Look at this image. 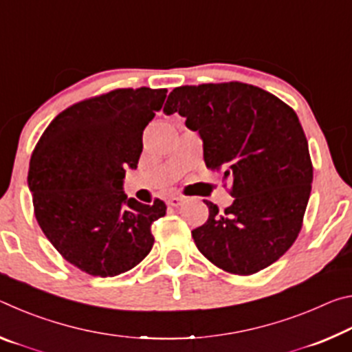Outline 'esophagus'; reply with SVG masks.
<instances>
[{"label":"esophagus","mask_w":352,"mask_h":352,"mask_svg":"<svg viewBox=\"0 0 352 352\" xmlns=\"http://www.w3.org/2000/svg\"><path fill=\"white\" fill-rule=\"evenodd\" d=\"M183 201V197H180V195H170V197L168 199V205L169 206H180Z\"/></svg>","instance_id":"obj_1"}]
</instances>
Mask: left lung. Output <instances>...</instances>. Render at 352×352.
<instances>
[{
  "label": "left lung",
  "instance_id": "8db88e82",
  "mask_svg": "<svg viewBox=\"0 0 352 352\" xmlns=\"http://www.w3.org/2000/svg\"><path fill=\"white\" fill-rule=\"evenodd\" d=\"M163 111L186 118L204 141L206 168L231 178L234 201L210 208L192 230L200 253L234 275H252L287 252L300 233L314 169L296 113L242 82L174 88Z\"/></svg>",
  "mask_w": 352,
  "mask_h": 352
}]
</instances>
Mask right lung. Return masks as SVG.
Returning a JSON list of instances; mask_svg holds the SVG:
<instances>
[{"label": "right lung", "mask_w": 352, "mask_h": 352, "mask_svg": "<svg viewBox=\"0 0 352 352\" xmlns=\"http://www.w3.org/2000/svg\"><path fill=\"white\" fill-rule=\"evenodd\" d=\"M166 88H119L57 115L29 163L28 184L41 231L69 264L109 278L133 269L153 245L151 226L166 205L124 194L142 132L162 110Z\"/></svg>", "instance_id": "obj_1"}]
</instances>
